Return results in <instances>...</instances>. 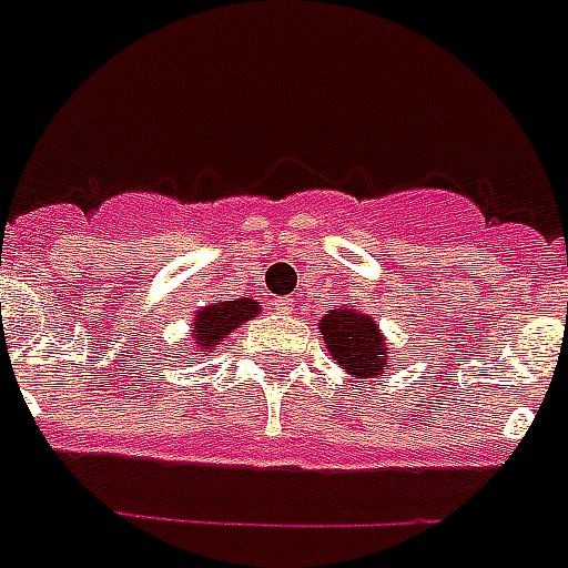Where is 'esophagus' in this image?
Masks as SVG:
<instances>
[{
	"instance_id": "esophagus-1",
	"label": "esophagus",
	"mask_w": 568,
	"mask_h": 568,
	"mask_svg": "<svg viewBox=\"0 0 568 568\" xmlns=\"http://www.w3.org/2000/svg\"><path fill=\"white\" fill-rule=\"evenodd\" d=\"M274 306L280 314H294V300L292 297H280L274 300Z\"/></svg>"
}]
</instances>
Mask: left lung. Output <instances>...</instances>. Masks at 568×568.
Instances as JSON below:
<instances>
[{
	"label": "left lung",
	"instance_id": "1",
	"mask_svg": "<svg viewBox=\"0 0 568 568\" xmlns=\"http://www.w3.org/2000/svg\"><path fill=\"white\" fill-rule=\"evenodd\" d=\"M323 341L335 364L352 378H375L384 373L389 355L378 323L357 308H332L321 321Z\"/></svg>",
	"mask_w": 568,
	"mask_h": 568
}]
</instances>
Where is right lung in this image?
Segmentation results:
<instances>
[{
    "mask_svg": "<svg viewBox=\"0 0 568 568\" xmlns=\"http://www.w3.org/2000/svg\"><path fill=\"white\" fill-rule=\"evenodd\" d=\"M260 314V306H256L251 297L240 300H216L211 306H204L195 312L193 323H190V335H193L195 355H204L211 352L219 341L225 335H231L233 328H240L242 323L251 321Z\"/></svg>",
    "mask_w": 568,
    "mask_h": 568,
    "instance_id": "1",
    "label": "right lung"
}]
</instances>
